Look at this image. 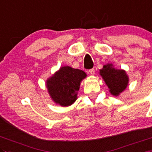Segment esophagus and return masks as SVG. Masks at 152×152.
<instances>
[{"instance_id":"1","label":"esophagus","mask_w":152,"mask_h":152,"mask_svg":"<svg viewBox=\"0 0 152 152\" xmlns=\"http://www.w3.org/2000/svg\"><path fill=\"white\" fill-rule=\"evenodd\" d=\"M95 69H90V70L89 71V73L90 74V75H92V76H93V75H95Z\"/></svg>"}]
</instances>
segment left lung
<instances>
[{
	"label": "left lung",
	"mask_w": 152,
	"mask_h": 152,
	"mask_svg": "<svg viewBox=\"0 0 152 152\" xmlns=\"http://www.w3.org/2000/svg\"><path fill=\"white\" fill-rule=\"evenodd\" d=\"M99 74L108 86L109 92L114 96H118L128 86L129 77L123 69L114 68L112 63L104 65Z\"/></svg>",
	"instance_id": "left-lung-1"
}]
</instances>
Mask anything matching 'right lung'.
Returning <instances> with one entry per match:
<instances>
[{"label": "right lung", "instance_id": "1", "mask_svg": "<svg viewBox=\"0 0 152 152\" xmlns=\"http://www.w3.org/2000/svg\"><path fill=\"white\" fill-rule=\"evenodd\" d=\"M86 77L83 71L65 66L46 80L50 99L62 107H69L77 100L80 83Z\"/></svg>", "mask_w": 152, "mask_h": 152}]
</instances>
